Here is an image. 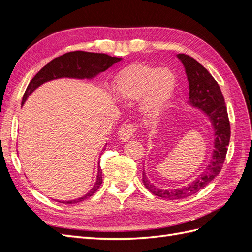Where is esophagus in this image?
I'll return each mask as SVG.
<instances>
[{"label": "esophagus", "instance_id": "34e87169", "mask_svg": "<svg viewBox=\"0 0 252 252\" xmlns=\"http://www.w3.org/2000/svg\"><path fill=\"white\" fill-rule=\"evenodd\" d=\"M136 128L132 124H123L119 129V139L122 142H126L131 139V136L135 132Z\"/></svg>", "mask_w": 252, "mask_h": 252}]
</instances>
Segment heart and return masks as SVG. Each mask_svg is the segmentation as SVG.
I'll list each match as a JSON object with an SVG mask.
<instances>
[{"instance_id":"b5f03b06","label":"heart","mask_w":252,"mask_h":252,"mask_svg":"<svg viewBox=\"0 0 252 252\" xmlns=\"http://www.w3.org/2000/svg\"><path fill=\"white\" fill-rule=\"evenodd\" d=\"M175 87L177 78L168 67L144 63L122 68L112 84L113 94L119 100L132 102L141 98V112L148 120L161 116L171 101Z\"/></svg>"}]
</instances>
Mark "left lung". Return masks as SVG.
Returning <instances> with one entry per match:
<instances>
[{
    "mask_svg": "<svg viewBox=\"0 0 252 252\" xmlns=\"http://www.w3.org/2000/svg\"><path fill=\"white\" fill-rule=\"evenodd\" d=\"M185 68L189 83V101L192 107L202 110L208 117L215 142L209 165L193 182L177 189H161L149 182L143 170V183L151 193L165 200L184 199L200 191L215 179L222 169L230 140V123L222 91L217 81L196 60L184 53L177 55Z\"/></svg>",
    "mask_w": 252,
    "mask_h": 252,
    "instance_id": "left-lung-1",
    "label": "left lung"
}]
</instances>
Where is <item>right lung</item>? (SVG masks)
I'll return each mask as SVG.
<instances>
[{
	"label": "right lung",
	"instance_id": "add662e5",
	"mask_svg": "<svg viewBox=\"0 0 252 252\" xmlns=\"http://www.w3.org/2000/svg\"><path fill=\"white\" fill-rule=\"evenodd\" d=\"M122 60V58L110 57L105 53H94V52H86V51H72L65 53L59 58L53 59L52 61L45 65L42 69L37 72L33 79L30 81L24 95H23L22 106L26 102L27 97L32 94L33 91L44 83L62 79V78H69V79H94L98 73L104 72L107 70L109 67L113 64H116ZM105 149V148H104ZM103 149V150H104ZM96 182L89 191L84 195L72 201H59L60 203L65 204H74L79 203L88 199L89 196L93 195L98 187L102 184V169L98 163Z\"/></svg>",
	"mask_w": 252,
	"mask_h": 252
}]
</instances>
